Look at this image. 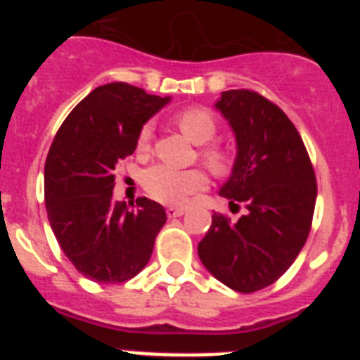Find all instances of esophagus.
<instances>
[{"label": "esophagus", "instance_id": "34e87169", "mask_svg": "<svg viewBox=\"0 0 360 360\" xmlns=\"http://www.w3.org/2000/svg\"><path fill=\"white\" fill-rule=\"evenodd\" d=\"M167 216H169V218H178V216H182V214H186V209L184 207H167Z\"/></svg>", "mask_w": 360, "mask_h": 360}]
</instances>
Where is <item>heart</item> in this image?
I'll use <instances>...</instances> for the list:
<instances>
[{"label": "heart", "instance_id": "1", "mask_svg": "<svg viewBox=\"0 0 360 360\" xmlns=\"http://www.w3.org/2000/svg\"><path fill=\"white\" fill-rule=\"evenodd\" d=\"M176 122L184 135L196 146L209 144L218 131V122H216L212 111L202 106H193L180 111ZM151 135L153 128L148 124L139 135V148L148 149ZM202 157L214 173H227L229 167H231L229 153L221 148H216V146L203 148ZM142 182H144L146 191L158 202L184 205V203L189 202L191 196L198 195L200 191L205 189L209 180L207 174L202 169H176L171 165L157 164L144 171Z\"/></svg>", "mask_w": 360, "mask_h": 360}]
</instances>
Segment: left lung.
<instances>
[{
  "label": "left lung",
  "instance_id": "8db88e82",
  "mask_svg": "<svg viewBox=\"0 0 360 360\" xmlns=\"http://www.w3.org/2000/svg\"><path fill=\"white\" fill-rule=\"evenodd\" d=\"M216 110L236 136V160L219 196L245 203L232 224L212 214L198 243L203 266L243 294L281 278L303 249L316 207V173L301 135L283 110L250 90L221 91Z\"/></svg>",
  "mask_w": 360,
  "mask_h": 360
}]
</instances>
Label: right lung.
I'll list each match as a JSON object with an SVG mask.
<instances>
[{"mask_svg": "<svg viewBox=\"0 0 360 360\" xmlns=\"http://www.w3.org/2000/svg\"><path fill=\"white\" fill-rule=\"evenodd\" d=\"M169 101L128 82L98 86L53 139L44 164L50 227L66 257L91 281H128L151 257L167 219L164 207L146 196L136 205L115 202L113 171L133 155L142 126Z\"/></svg>", "mask_w": 360, "mask_h": 360, "instance_id": "obj_1", "label": "right lung"}]
</instances>
